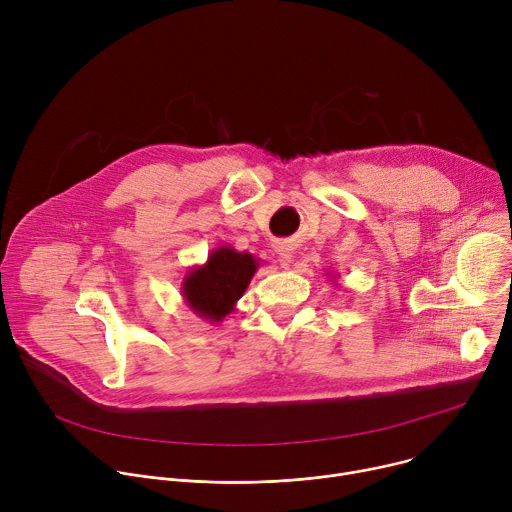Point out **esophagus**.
Here are the masks:
<instances>
[{"mask_svg":"<svg viewBox=\"0 0 512 512\" xmlns=\"http://www.w3.org/2000/svg\"><path fill=\"white\" fill-rule=\"evenodd\" d=\"M277 255L281 259V265L287 267L291 261H294V247H291V243H279L277 245Z\"/></svg>","mask_w":512,"mask_h":512,"instance_id":"esophagus-1","label":"esophagus"}]
</instances>
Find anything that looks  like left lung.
Returning a JSON list of instances; mask_svg holds the SVG:
<instances>
[{
  "label": "left lung",
  "instance_id": "1",
  "mask_svg": "<svg viewBox=\"0 0 512 512\" xmlns=\"http://www.w3.org/2000/svg\"><path fill=\"white\" fill-rule=\"evenodd\" d=\"M328 275H330V273H328ZM334 277H336V275H332V281H334Z\"/></svg>",
  "mask_w": 512,
  "mask_h": 512
}]
</instances>
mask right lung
<instances>
[{
  "mask_svg": "<svg viewBox=\"0 0 512 512\" xmlns=\"http://www.w3.org/2000/svg\"><path fill=\"white\" fill-rule=\"evenodd\" d=\"M255 255L221 245L208 253V259L186 271L182 279L184 304L200 318L221 324L247 291L257 267Z\"/></svg>",
  "mask_w": 512,
  "mask_h": 512,
  "instance_id": "right-lung-1",
  "label": "right lung"
}]
</instances>
